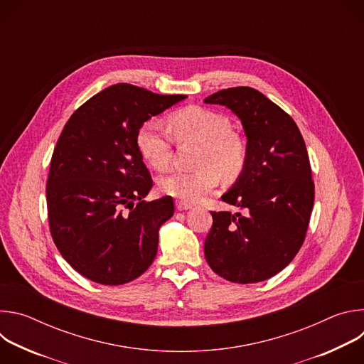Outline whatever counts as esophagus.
<instances>
[{
	"instance_id": "34e87169",
	"label": "esophagus",
	"mask_w": 364,
	"mask_h": 364,
	"mask_svg": "<svg viewBox=\"0 0 364 364\" xmlns=\"http://www.w3.org/2000/svg\"><path fill=\"white\" fill-rule=\"evenodd\" d=\"M176 207H177L178 212H184V210H190L191 209V204H188L186 201H177Z\"/></svg>"
}]
</instances>
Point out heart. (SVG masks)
<instances>
[{"label": "heart", "instance_id": "obj_1", "mask_svg": "<svg viewBox=\"0 0 364 364\" xmlns=\"http://www.w3.org/2000/svg\"><path fill=\"white\" fill-rule=\"evenodd\" d=\"M168 129L180 141L201 144L196 171H173L160 180L164 194L193 203L218 187L220 173L235 176L245 163L243 139L232 129L230 121L215 111L188 107L168 119ZM136 146L144 160L155 170H166L171 161V141L159 121L145 122L136 134Z\"/></svg>", "mask_w": 364, "mask_h": 364}]
</instances>
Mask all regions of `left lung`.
<instances>
[{"label": "left lung", "instance_id": "left-lung-1", "mask_svg": "<svg viewBox=\"0 0 364 364\" xmlns=\"http://www.w3.org/2000/svg\"><path fill=\"white\" fill-rule=\"evenodd\" d=\"M204 102L229 108L247 138L242 173L222 196L240 212H212L205 261L230 282L269 279L301 249L313 212L314 181L304 138L294 119L256 89L229 87Z\"/></svg>", "mask_w": 364, "mask_h": 364}]
</instances>
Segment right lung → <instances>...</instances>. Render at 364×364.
<instances>
[{"instance_id":"obj_1","label":"right lung","mask_w":364,"mask_h":364,"mask_svg":"<svg viewBox=\"0 0 364 364\" xmlns=\"http://www.w3.org/2000/svg\"><path fill=\"white\" fill-rule=\"evenodd\" d=\"M186 95L129 83L92 96L66 122L46 187L50 233L66 262L102 285H122L155 259L170 196L145 201L152 178L136 146L139 128Z\"/></svg>"}]
</instances>
